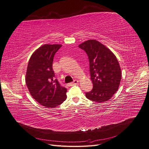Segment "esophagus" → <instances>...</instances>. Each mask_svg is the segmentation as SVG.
I'll list each match as a JSON object with an SVG mask.
<instances>
[{"label": "esophagus", "mask_w": 149, "mask_h": 149, "mask_svg": "<svg viewBox=\"0 0 149 149\" xmlns=\"http://www.w3.org/2000/svg\"><path fill=\"white\" fill-rule=\"evenodd\" d=\"M78 83H79V81H78L77 80H74L73 82H71V83L69 84L68 85L69 86H72V85H75V84H77Z\"/></svg>", "instance_id": "esophagus-1"}]
</instances>
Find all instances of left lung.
I'll list each match as a JSON object with an SVG mask.
<instances>
[{
    "label": "left lung",
    "instance_id": "left-lung-1",
    "mask_svg": "<svg viewBox=\"0 0 149 149\" xmlns=\"http://www.w3.org/2000/svg\"><path fill=\"white\" fill-rule=\"evenodd\" d=\"M88 56L93 89L85 93L88 100L96 102L108 101L118 90L122 73L117 58L103 44L87 40L79 46Z\"/></svg>",
    "mask_w": 149,
    "mask_h": 149
}]
</instances>
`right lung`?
<instances>
[{
    "mask_svg": "<svg viewBox=\"0 0 149 149\" xmlns=\"http://www.w3.org/2000/svg\"><path fill=\"white\" fill-rule=\"evenodd\" d=\"M61 45H44L32 54L28 63L26 83L31 96L41 105L55 107L66 99L67 89L55 79L53 61Z\"/></svg>",
    "mask_w": 149,
    "mask_h": 149,
    "instance_id": "1",
    "label": "right lung"
}]
</instances>
